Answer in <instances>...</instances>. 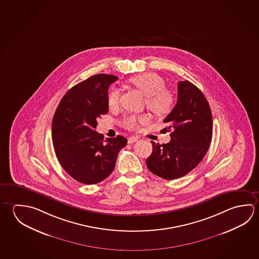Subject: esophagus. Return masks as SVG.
Wrapping results in <instances>:
<instances>
[{"label": "esophagus", "mask_w": 259, "mask_h": 259, "mask_svg": "<svg viewBox=\"0 0 259 259\" xmlns=\"http://www.w3.org/2000/svg\"><path fill=\"white\" fill-rule=\"evenodd\" d=\"M137 141H138L137 137H136V136H131V137L128 138V144H134V143H136Z\"/></svg>", "instance_id": "34e87169"}]
</instances>
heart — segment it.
I'll use <instances>...</instances> for the list:
<instances>
[{
    "label": "heart",
    "mask_w": 259,
    "mask_h": 259,
    "mask_svg": "<svg viewBox=\"0 0 259 259\" xmlns=\"http://www.w3.org/2000/svg\"><path fill=\"white\" fill-rule=\"evenodd\" d=\"M129 82L145 96V104L153 113L164 115L171 112L175 105V96L172 92L165 89L163 78L157 73H146L131 78ZM120 92L117 88L110 90L107 103L110 108H115L119 105ZM148 114L129 115L123 119L122 124L127 129L135 130L139 123L148 121Z\"/></svg>",
    "instance_id": "heart-1"
}]
</instances>
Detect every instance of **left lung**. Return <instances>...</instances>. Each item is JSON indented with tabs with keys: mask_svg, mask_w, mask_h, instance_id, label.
Returning a JSON list of instances; mask_svg holds the SVG:
<instances>
[{
	"mask_svg": "<svg viewBox=\"0 0 259 259\" xmlns=\"http://www.w3.org/2000/svg\"><path fill=\"white\" fill-rule=\"evenodd\" d=\"M177 103L163 120L171 141L159 145L153 141V152L146 165L155 176L172 180L186 176L202 161L213 134L212 113L203 93L189 81L178 82Z\"/></svg>",
	"mask_w": 259,
	"mask_h": 259,
	"instance_id": "1",
	"label": "left lung"
}]
</instances>
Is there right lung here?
Instances as JSON below:
<instances>
[{"label": "right lung", "instance_id": "right-lung-1", "mask_svg": "<svg viewBox=\"0 0 259 259\" xmlns=\"http://www.w3.org/2000/svg\"><path fill=\"white\" fill-rule=\"evenodd\" d=\"M118 79L96 74L69 90L60 102L52 123L57 159L76 181L94 185L113 172L119 151L127 144L123 136L104 140L95 130L101 115L108 113V87Z\"/></svg>", "mask_w": 259, "mask_h": 259}]
</instances>
